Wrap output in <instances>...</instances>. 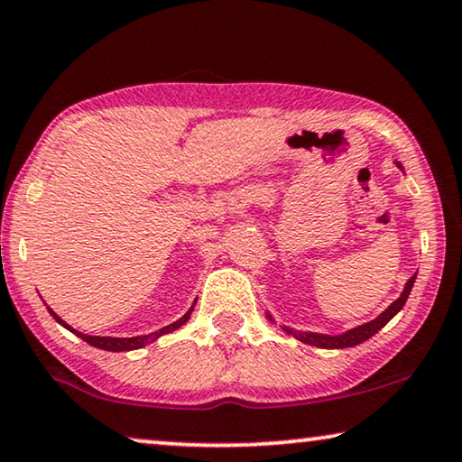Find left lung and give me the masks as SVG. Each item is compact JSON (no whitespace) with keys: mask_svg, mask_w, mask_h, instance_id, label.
<instances>
[{"mask_svg":"<svg viewBox=\"0 0 462 462\" xmlns=\"http://www.w3.org/2000/svg\"><path fill=\"white\" fill-rule=\"evenodd\" d=\"M396 164H398V169H402V166H400V162H396ZM414 277H417V275H412L409 279V283H406L402 296H400L392 306H387V310L381 312L375 320H371V323H365V325H360V327H354V329L342 333V336H323V333L293 331V329H290V327H283V329L290 333V336L300 339V342L317 346V347H329V350H337V347H352V346H356V344H363L365 339H369V337L375 336V333L387 323V320H390L392 317H396V314L402 310V306L406 304V300H409V296H411ZM269 319H271V314H269Z\"/></svg>","mask_w":462,"mask_h":462,"instance_id":"1","label":"left lung"}]
</instances>
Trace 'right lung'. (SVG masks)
<instances>
[{
    "mask_svg": "<svg viewBox=\"0 0 462 462\" xmlns=\"http://www.w3.org/2000/svg\"><path fill=\"white\" fill-rule=\"evenodd\" d=\"M191 312H193V306L189 310H187L181 319L179 320H175V323H171V325H166V327H162V329H158V331H153V333H148V336H137V337H99V336H87V333H81V331H75L72 329L70 325H66L62 319L58 317L56 312L53 310H50V314L53 319L58 320L60 325H64L66 329H70L72 333H77L79 337L81 339H85L87 344L89 346H96V347H102V350H110V352H126V350H139V347H143V346H148V344H152V342H156V339L160 337V336H164V333H171V331H175V329H179V327L181 325H185L187 320H189V317H191Z\"/></svg>",
    "mask_w": 462,
    "mask_h": 462,
    "instance_id": "1",
    "label": "right lung"
}]
</instances>
